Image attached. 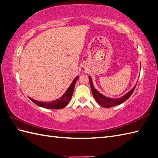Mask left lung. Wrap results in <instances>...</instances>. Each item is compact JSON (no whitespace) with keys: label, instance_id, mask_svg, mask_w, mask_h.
<instances>
[{"label":"left lung","instance_id":"obj_1","mask_svg":"<svg viewBox=\"0 0 158 158\" xmlns=\"http://www.w3.org/2000/svg\"><path fill=\"white\" fill-rule=\"evenodd\" d=\"M89 79L91 91H92L93 96L95 98V100H96V102L99 104H100L102 107H104V108H110V107H113V106H115L123 103L124 102H125L127 99L131 96V94L133 93V91L135 89V87H136V85H135L129 91V92H127L126 94H124L122 97L118 98H112L106 97L104 96L103 94H102L101 93L99 92L96 89H95L94 88L92 79H91L90 76H89Z\"/></svg>","mask_w":158,"mask_h":158}]
</instances>
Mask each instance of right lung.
Returning <instances> with one entry per match:
<instances>
[{
	"mask_svg": "<svg viewBox=\"0 0 158 158\" xmlns=\"http://www.w3.org/2000/svg\"><path fill=\"white\" fill-rule=\"evenodd\" d=\"M78 78H79V76H77L76 77L73 79L70 86L69 87L67 91L64 92V94L62 95L60 98L57 99V100H55L50 102H46L37 101L31 98H29V99H30L34 103H35L38 106H40V107H43L48 109H56V110L63 108L68 105L69 101L71 100V97L73 94V91H74L75 83L77 81V80L78 79Z\"/></svg>",
	"mask_w": 158,
	"mask_h": 158,
	"instance_id": "1",
	"label": "right lung"
}]
</instances>
